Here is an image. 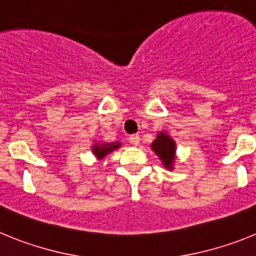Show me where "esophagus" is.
Instances as JSON below:
<instances>
[{"label": "esophagus", "mask_w": 256, "mask_h": 256, "mask_svg": "<svg viewBox=\"0 0 256 256\" xmlns=\"http://www.w3.org/2000/svg\"><path fill=\"white\" fill-rule=\"evenodd\" d=\"M130 142L132 144H134V146H137V144H140V136L138 134H132L130 137Z\"/></svg>", "instance_id": "esophagus-1"}]
</instances>
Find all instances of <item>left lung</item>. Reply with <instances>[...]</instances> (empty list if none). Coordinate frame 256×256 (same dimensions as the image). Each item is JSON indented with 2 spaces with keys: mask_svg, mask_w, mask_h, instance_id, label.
<instances>
[{
  "mask_svg": "<svg viewBox=\"0 0 256 256\" xmlns=\"http://www.w3.org/2000/svg\"><path fill=\"white\" fill-rule=\"evenodd\" d=\"M151 148L156 152V155L160 156V159L162 160V164L166 168L172 169V164L174 160V154H176V144L169 136L160 133L158 136V138L154 141L151 144Z\"/></svg>",
  "mask_w": 256,
  "mask_h": 256,
  "instance_id": "1",
  "label": "left lung"
}]
</instances>
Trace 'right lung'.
Listing matches in <instances>:
<instances>
[{"label": "right lung", "instance_id": "right-lung-1", "mask_svg": "<svg viewBox=\"0 0 256 256\" xmlns=\"http://www.w3.org/2000/svg\"><path fill=\"white\" fill-rule=\"evenodd\" d=\"M119 148V144H96L94 146V152L97 158H104L105 155H108V152H112V150Z\"/></svg>", "mask_w": 256, "mask_h": 256}]
</instances>
